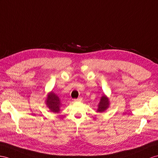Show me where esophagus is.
Returning a JSON list of instances; mask_svg holds the SVG:
<instances>
[{"label":"esophagus","mask_w":158,"mask_h":158,"mask_svg":"<svg viewBox=\"0 0 158 158\" xmlns=\"http://www.w3.org/2000/svg\"><path fill=\"white\" fill-rule=\"evenodd\" d=\"M81 98H79L78 99H74V102H78V101H81Z\"/></svg>","instance_id":"34e87169"}]
</instances>
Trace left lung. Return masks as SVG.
Instances as JSON below:
<instances>
[{
    "label": "left lung",
    "instance_id": "1",
    "mask_svg": "<svg viewBox=\"0 0 158 158\" xmlns=\"http://www.w3.org/2000/svg\"><path fill=\"white\" fill-rule=\"evenodd\" d=\"M109 99L106 95H103L101 98V101L98 105V111L99 113H102L106 111L109 107Z\"/></svg>",
    "mask_w": 158,
    "mask_h": 158
}]
</instances>
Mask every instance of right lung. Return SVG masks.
<instances>
[{"label": "right lung", "instance_id": "add662e5", "mask_svg": "<svg viewBox=\"0 0 158 158\" xmlns=\"http://www.w3.org/2000/svg\"><path fill=\"white\" fill-rule=\"evenodd\" d=\"M46 103L50 111L53 113H58L60 111V107L61 106L58 96L53 92L50 93L48 95Z\"/></svg>", "mask_w": 158, "mask_h": 158}]
</instances>
